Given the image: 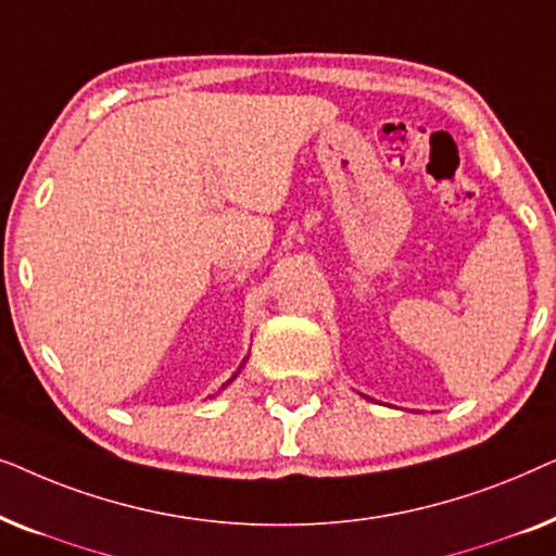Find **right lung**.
Instances as JSON below:
<instances>
[{"instance_id": "1", "label": "right lung", "mask_w": 556, "mask_h": 556, "mask_svg": "<svg viewBox=\"0 0 556 556\" xmlns=\"http://www.w3.org/2000/svg\"><path fill=\"white\" fill-rule=\"evenodd\" d=\"M242 364H245V362H242ZM242 364H240V367H242ZM238 371H240V369H238ZM238 371H235V375H232V377H230V379H227V382H225V384H223V387H227V384H230V382H232V379H235V377H238Z\"/></svg>"}]
</instances>
